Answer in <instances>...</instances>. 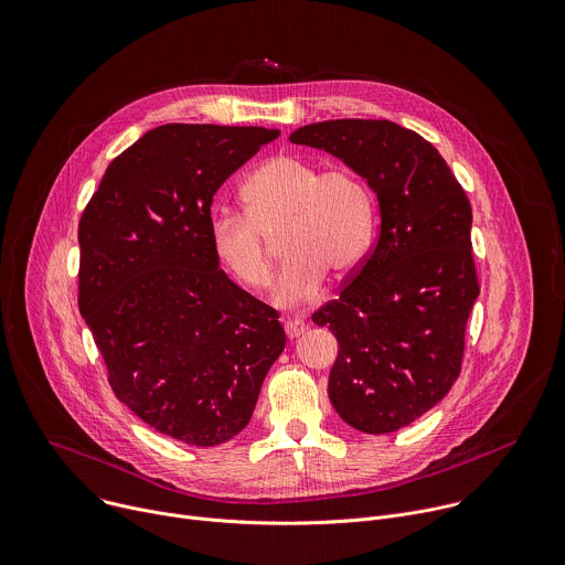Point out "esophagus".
Masks as SVG:
<instances>
[{"label":"esophagus","mask_w":565,"mask_h":565,"mask_svg":"<svg viewBox=\"0 0 565 565\" xmlns=\"http://www.w3.org/2000/svg\"><path fill=\"white\" fill-rule=\"evenodd\" d=\"M305 329H307V324L300 318H285V333L289 338H298Z\"/></svg>","instance_id":"34e87169"}]
</instances>
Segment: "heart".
<instances>
[{
	"mask_svg": "<svg viewBox=\"0 0 565 565\" xmlns=\"http://www.w3.org/2000/svg\"><path fill=\"white\" fill-rule=\"evenodd\" d=\"M245 213L220 211L211 220V247L238 285H269L274 249L287 258L271 298L280 307L313 300L327 271L345 278L365 258L374 234V200L350 169L322 171L298 156L280 153L260 164L241 186Z\"/></svg>",
	"mask_w": 565,
	"mask_h": 565,
	"instance_id": "1",
	"label": "heart"
}]
</instances>
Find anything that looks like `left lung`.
Returning a JSON list of instances; mask_svg holds the SVG:
<instances>
[{"label": "left lung", "mask_w": 565, "mask_h": 565, "mask_svg": "<svg viewBox=\"0 0 565 565\" xmlns=\"http://www.w3.org/2000/svg\"><path fill=\"white\" fill-rule=\"evenodd\" d=\"M289 140L341 158L376 191L372 252L311 320L338 341L327 387L338 416L365 434L396 431L461 374L481 289L470 200L425 138L390 120H327Z\"/></svg>", "instance_id": "left-lung-1"}]
</instances>
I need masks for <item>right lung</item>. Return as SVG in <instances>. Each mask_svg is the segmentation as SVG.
Returning <instances> with one entry per match:
<instances>
[{"label": "right lung", "instance_id": "add662e5", "mask_svg": "<svg viewBox=\"0 0 565 565\" xmlns=\"http://www.w3.org/2000/svg\"><path fill=\"white\" fill-rule=\"evenodd\" d=\"M276 138L263 127H158L106 167L79 217L77 305L108 385L189 445L243 431L285 350L278 311L232 282L211 247L215 191Z\"/></svg>", "mask_w": 565, "mask_h": 565}]
</instances>
